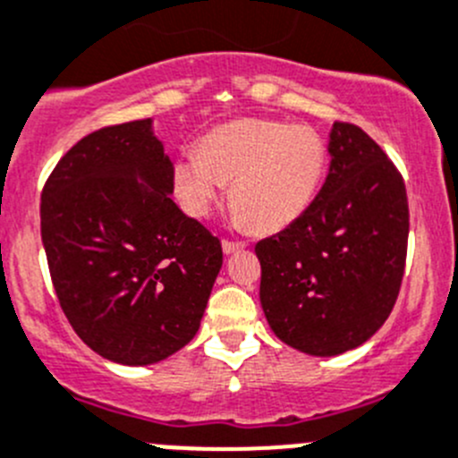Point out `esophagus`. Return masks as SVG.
Wrapping results in <instances>:
<instances>
[{
  "label": "esophagus",
  "mask_w": 458,
  "mask_h": 458,
  "mask_svg": "<svg viewBox=\"0 0 458 458\" xmlns=\"http://www.w3.org/2000/svg\"><path fill=\"white\" fill-rule=\"evenodd\" d=\"M221 246H224L225 255H230V252L242 250V248H246L248 243L246 242H233V239H224V242H221Z\"/></svg>",
  "instance_id": "34e87169"
}]
</instances>
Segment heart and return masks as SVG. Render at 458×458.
Wrapping results in <instances>:
<instances>
[{
	"label": "heart",
	"instance_id": "b5f03b06",
	"mask_svg": "<svg viewBox=\"0 0 458 458\" xmlns=\"http://www.w3.org/2000/svg\"><path fill=\"white\" fill-rule=\"evenodd\" d=\"M322 136L306 125L243 118L208 131L174 161V190L188 215L206 216L230 185L233 219L275 233L300 219L327 174Z\"/></svg>",
	"mask_w": 458,
	"mask_h": 458
}]
</instances>
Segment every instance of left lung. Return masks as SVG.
I'll return each instance as SVG.
<instances>
[{"mask_svg": "<svg viewBox=\"0 0 458 458\" xmlns=\"http://www.w3.org/2000/svg\"><path fill=\"white\" fill-rule=\"evenodd\" d=\"M328 152L331 170L304 215L255 246L270 328L310 356L360 347L383 327L410 234L405 181L380 145L337 121Z\"/></svg>", "mask_w": 458, "mask_h": 458, "instance_id": "1", "label": "left lung"}]
</instances>
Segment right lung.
Here are the masks:
<instances>
[{
  "instance_id": "obj_1",
  "label": "right lung",
  "mask_w": 458,
  "mask_h": 458,
  "mask_svg": "<svg viewBox=\"0 0 458 458\" xmlns=\"http://www.w3.org/2000/svg\"><path fill=\"white\" fill-rule=\"evenodd\" d=\"M134 121L91 131L57 161L39 203L57 301L80 340L152 365L199 331L224 264L219 237L174 201V167Z\"/></svg>"
}]
</instances>
